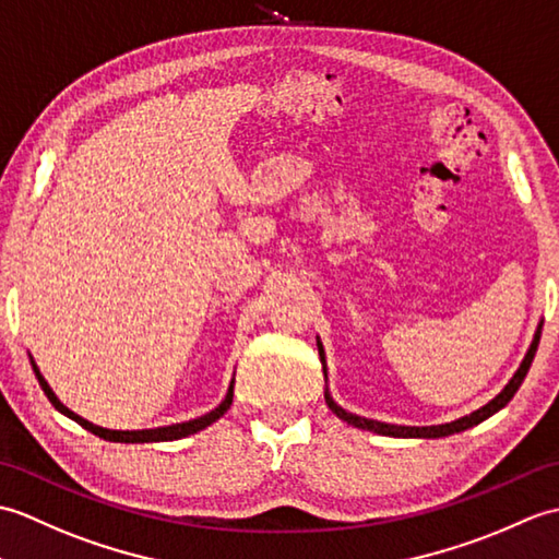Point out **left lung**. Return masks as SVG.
I'll return each instance as SVG.
<instances>
[{
	"label": "left lung",
	"mask_w": 559,
	"mask_h": 559,
	"mask_svg": "<svg viewBox=\"0 0 559 559\" xmlns=\"http://www.w3.org/2000/svg\"><path fill=\"white\" fill-rule=\"evenodd\" d=\"M540 330H543V325H538L536 334H533V342H531V346H528V352H526V356H524L522 366H519L514 378L504 384V390H502L498 396H495L492 402H488L486 406H480L478 412L468 414V416H464V418H456V420H452V424L424 426V428H418V426H392V424H380V420H370V418H364V416H356V414L344 412V408H342L340 404H334L330 392H325V402H328V406L332 408L334 414H337L342 420H346V424H352V426H356V428H364V430L380 432V436H392V438H444V436H454V432H462V430H466V428L478 426L480 420L490 418L492 414H498L502 406L510 404V400L516 394V390L522 388V382H524V378H526V373H528V368H531V364H533V356H536L538 342H540ZM318 352H320V361L325 364V352H322V344H320V342H318ZM322 370H325V368H322Z\"/></svg>",
	"instance_id": "obj_1"
}]
</instances>
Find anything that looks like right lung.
Listing matches in <instances>:
<instances>
[{
  "instance_id": "1",
  "label": "right lung",
  "mask_w": 559,
  "mask_h": 559,
  "mask_svg": "<svg viewBox=\"0 0 559 559\" xmlns=\"http://www.w3.org/2000/svg\"><path fill=\"white\" fill-rule=\"evenodd\" d=\"M31 364H33V370H35V378H37V382H40L43 392L47 394V400L52 402V406L57 408V412H61L64 416L73 418V420H76L79 426H83L85 430H91L93 436L103 438V440H109V442H167V440H179V438H186V436H193V432L207 428L210 424H215V420H217L219 416H225V412H227V408L231 406V400H234V380H231V384H229V392H227V396H225V402H222L217 408H213V412L205 414V416H201V418L186 420V424L165 426V428H151V430H107V428H100V426H93L91 420L81 418L79 414H73L71 408H67L64 404H61V402L57 400V394L52 392V388H49V384H47V380L40 376V370H37V366H35L33 358H31Z\"/></svg>"
}]
</instances>
